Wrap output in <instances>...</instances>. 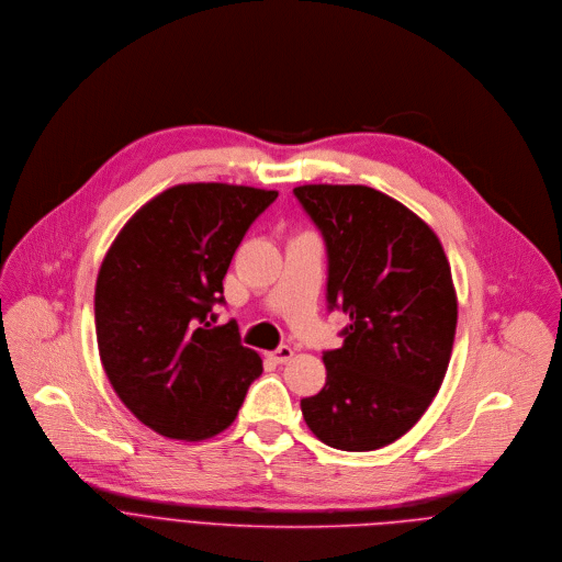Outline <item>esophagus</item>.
<instances>
[{
    "label": "esophagus",
    "instance_id": "obj_1",
    "mask_svg": "<svg viewBox=\"0 0 562 562\" xmlns=\"http://www.w3.org/2000/svg\"><path fill=\"white\" fill-rule=\"evenodd\" d=\"M292 357H294V350H292V348H288V346H281L279 350L268 352V359H270V361H274V363H279V366L288 363Z\"/></svg>",
    "mask_w": 562,
    "mask_h": 562
}]
</instances>
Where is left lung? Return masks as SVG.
Returning a JSON list of instances; mask_svg holds the SVG:
<instances>
[{"label": "left lung", "instance_id": "8db88e82", "mask_svg": "<svg viewBox=\"0 0 562 562\" xmlns=\"http://www.w3.org/2000/svg\"><path fill=\"white\" fill-rule=\"evenodd\" d=\"M294 194L327 246V303L350 316L301 412L325 445L372 452L409 431L442 385L459 318L452 268L436 233L385 192L307 183Z\"/></svg>", "mask_w": 562, "mask_h": 562}]
</instances>
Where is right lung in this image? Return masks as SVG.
Wrapping results in <instances>:
<instances>
[{
    "label": "right lung",
    "instance_id": "right-lung-1",
    "mask_svg": "<svg viewBox=\"0 0 562 562\" xmlns=\"http://www.w3.org/2000/svg\"><path fill=\"white\" fill-rule=\"evenodd\" d=\"M277 190L179 183L144 203L110 244L94 285L97 348L122 403L186 442L228 429L261 357L235 321L212 325L223 277Z\"/></svg>",
    "mask_w": 562,
    "mask_h": 562
}]
</instances>
